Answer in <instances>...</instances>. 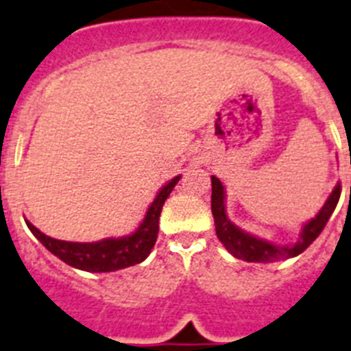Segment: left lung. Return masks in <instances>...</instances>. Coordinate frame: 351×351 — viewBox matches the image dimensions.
<instances>
[{"label":"left lung","mask_w":351,"mask_h":351,"mask_svg":"<svg viewBox=\"0 0 351 351\" xmlns=\"http://www.w3.org/2000/svg\"><path fill=\"white\" fill-rule=\"evenodd\" d=\"M341 196V184H337L325 202V205L321 207L316 216L307 221L302 228L300 239L294 244H273L269 241L258 239L255 235L248 234V232L241 230L239 226H235L225 210V187L221 184L219 178L212 176V216H214V223H216V235L217 239L223 243L228 252L234 255L235 258L246 262H278L285 261V258L296 257L316 241L317 235L323 232L325 225L330 219L332 212L335 210V205L339 202Z\"/></svg>","instance_id":"obj_1"}]
</instances>
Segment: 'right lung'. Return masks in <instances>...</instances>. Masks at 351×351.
Segmentation results:
<instances>
[{"label":"right lung","instance_id":"add662e5","mask_svg":"<svg viewBox=\"0 0 351 351\" xmlns=\"http://www.w3.org/2000/svg\"><path fill=\"white\" fill-rule=\"evenodd\" d=\"M178 180H180V176H175L158 191L139 228L125 237H108V239L96 241V243H69V241L53 239L49 235L43 234L39 228L32 225L30 221H26V225L32 234L46 246V250H49L55 257L76 269L90 271V273H110V271L125 269V267L143 262L155 246L162 205L171 194L173 187L178 184Z\"/></svg>","mask_w":351,"mask_h":351}]
</instances>
